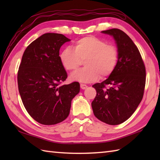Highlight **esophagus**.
Instances as JSON below:
<instances>
[{
	"label": "esophagus",
	"mask_w": 160,
	"mask_h": 160,
	"mask_svg": "<svg viewBox=\"0 0 160 160\" xmlns=\"http://www.w3.org/2000/svg\"><path fill=\"white\" fill-rule=\"evenodd\" d=\"M88 87L86 85V84H80V88L82 89H86Z\"/></svg>",
	"instance_id": "1"
}]
</instances>
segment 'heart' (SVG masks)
<instances>
[{
    "mask_svg": "<svg viewBox=\"0 0 160 160\" xmlns=\"http://www.w3.org/2000/svg\"><path fill=\"white\" fill-rule=\"evenodd\" d=\"M74 49L67 47L60 52L59 58L62 67L67 71H75L84 61L86 67L71 75V79L80 82L89 83L100 76L105 78L113 73L118 61L116 47L94 36H87L74 44Z\"/></svg>",
    "mask_w": 160,
    "mask_h": 160,
    "instance_id": "b5f03b06",
    "label": "heart"
}]
</instances>
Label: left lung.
Wrapping results in <instances>:
<instances>
[{
	"label": "left lung",
	"mask_w": 160,
	"mask_h": 160,
	"mask_svg": "<svg viewBox=\"0 0 160 160\" xmlns=\"http://www.w3.org/2000/svg\"><path fill=\"white\" fill-rule=\"evenodd\" d=\"M102 33L113 36L118 50V61L107 80L93 85L97 94L91 107L98 120L118 125L127 120L141 102L146 69L138 47L127 33L118 29Z\"/></svg>",
	"instance_id": "1"
}]
</instances>
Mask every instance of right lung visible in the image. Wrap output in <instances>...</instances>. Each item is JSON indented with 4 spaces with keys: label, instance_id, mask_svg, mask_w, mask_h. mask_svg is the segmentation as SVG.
I'll list each match as a JSON object with an SVG mask.
<instances>
[{
    "label": "right lung",
    "instance_id": "1",
    "mask_svg": "<svg viewBox=\"0 0 160 160\" xmlns=\"http://www.w3.org/2000/svg\"><path fill=\"white\" fill-rule=\"evenodd\" d=\"M60 33H47L27 47L18 71V85L24 107L33 119L45 125L62 122L80 84L60 85L67 73L61 64V46L70 41Z\"/></svg>",
    "mask_w": 160,
    "mask_h": 160
}]
</instances>
